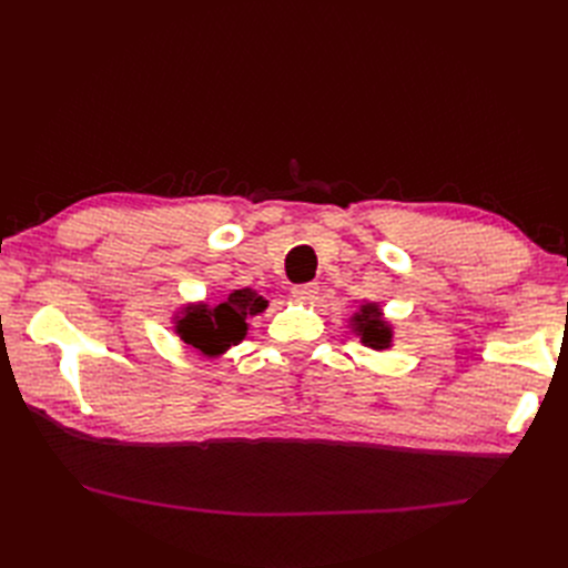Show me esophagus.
Segmentation results:
<instances>
[{
	"instance_id": "obj_1",
	"label": "esophagus",
	"mask_w": 568,
	"mask_h": 568,
	"mask_svg": "<svg viewBox=\"0 0 568 568\" xmlns=\"http://www.w3.org/2000/svg\"><path fill=\"white\" fill-rule=\"evenodd\" d=\"M317 284L315 282H307V284H296L294 288H291V294H294V298L298 301H315L317 296Z\"/></svg>"
}]
</instances>
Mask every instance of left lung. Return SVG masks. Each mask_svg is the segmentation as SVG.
<instances>
[{"instance_id":"1","label":"left lung","mask_w":568,"mask_h":568,"mask_svg":"<svg viewBox=\"0 0 568 568\" xmlns=\"http://www.w3.org/2000/svg\"><path fill=\"white\" fill-rule=\"evenodd\" d=\"M353 326L357 336L363 338L365 346L374 348V351H382V348H388L390 343V329L388 324L382 320V311L376 305L367 303L359 307V313L353 317Z\"/></svg>"}]
</instances>
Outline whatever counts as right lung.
Segmentation results:
<instances>
[{"label":"right lung","instance_id":"obj_1","mask_svg":"<svg viewBox=\"0 0 568 568\" xmlns=\"http://www.w3.org/2000/svg\"><path fill=\"white\" fill-rule=\"evenodd\" d=\"M267 301L251 288H239L215 305L186 307L178 322V334L203 355H220L246 336V320L263 313Z\"/></svg>","mask_w":568,"mask_h":568}]
</instances>
